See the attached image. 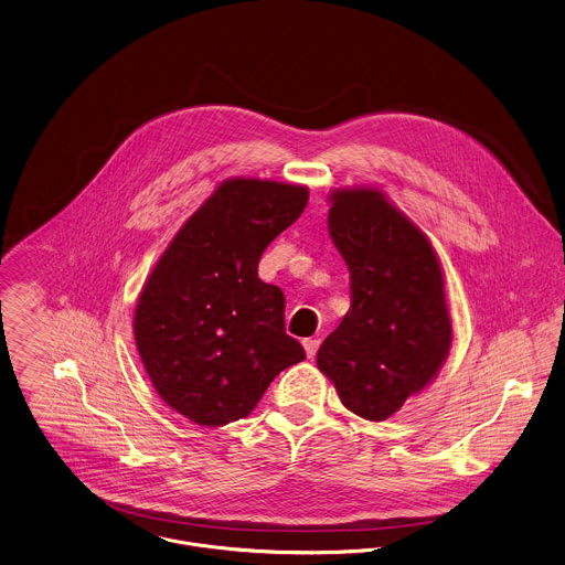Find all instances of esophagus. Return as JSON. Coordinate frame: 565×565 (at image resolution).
I'll list each match as a JSON object with an SVG mask.
<instances>
[{"mask_svg":"<svg viewBox=\"0 0 565 565\" xmlns=\"http://www.w3.org/2000/svg\"><path fill=\"white\" fill-rule=\"evenodd\" d=\"M303 349H306V355H308V358H315V355H317V349H319V340H317V339L303 340Z\"/></svg>","mask_w":565,"mask_h":565,"instance_id":"1","label":"esophagus"}]
</instances>
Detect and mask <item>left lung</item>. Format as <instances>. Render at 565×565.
Returning <instances> with one entry per match:
<instances>
[{
    "label": "left lung",
    "instance_id": "obj_1",
    "mask_svg": "<svg viewBox=\"0 0 565 565\" xmlns=\"http://www.w3.org/2000/svg\"><path fill=\"white\" fill-rule=\"evenodd\" d=\"M328 228L349 268L351 306L317 364L353 415L384 422L439 375L451 347L441 259L380 188L330 194Z\"/></svg>",
    "mask_w": 565,
    "mask_h": 565
}]
</instances>
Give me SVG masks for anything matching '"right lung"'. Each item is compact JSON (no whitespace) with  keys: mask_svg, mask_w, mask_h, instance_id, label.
<instances>
[{"mask_svg":"<svg viewBox=\"0 0 565 565\" xmlns=\"http://www.w3.org/2000/svg\"><path fill=\"white\" fill-rule=\"evenodd\" d=\"M308 188L235 177L183 223L139 292L132 337L157 395L199 426H226L306 358L284 330V292L257 277L264 248Z\"/></svg>","mask_w":565,"mask_h":565,"instance_id":"1","label":"right lung"}]
</instances>
